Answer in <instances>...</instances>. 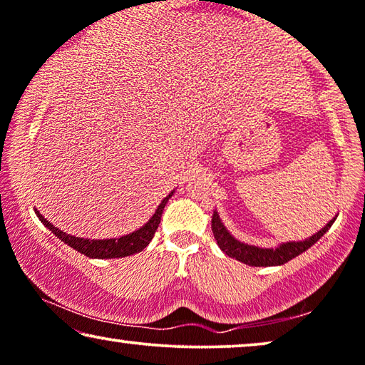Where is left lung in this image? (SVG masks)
Returning a JSON list of instances; mask_svg holds the SVG:
<instances>
[{"instance_id": "1", "label": "left lung", "mask_w": 365, "mask_h": 365, "mask_svg": "<svg viewBox=\"0 0 365 365\" xmlns=\"http://www.w3.org/2000/svg\"><path fill=\"white\" fill-rule=\"evenodd\" d=\"M336 217L324 228L309 236V238L302 241H287V243H281L276 248H259V246L246 245L243 241H238L225 228V225L222 223L217 212H213L212 217V232L220 250L225 255H228L230 258H235L236 261H241V263L248 266H281L287 263L289 259L296 258L297 255L304 253L307 248H311L312 245L317 243V240L321 236H324V233L332 227Z\"/></svg>"}]
</instances>
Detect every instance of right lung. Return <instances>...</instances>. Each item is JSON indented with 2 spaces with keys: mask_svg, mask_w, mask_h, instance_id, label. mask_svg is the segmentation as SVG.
<instances>
[{
  "mask_svg": "<svg viewBox=\"0 0 365 365\" xmlns=\"http://www.w3.org/2000/svg\"><path fill=\"white\" fill-rule=\"evenodd\" d=\"M172 195L173 192L168 193L167 197L162 200V203L157 207L155 213L152 215V218L148 220L143 227H140L129 235L120 236V238H110V240H91V238H79V236L68 235L61 232L59 228H56L54 225H51L36 208H34V213L38 215L41 223H43L48 230H51V233H54L61 241H64V243L71 246V248L79 251L81 255L89 256V258H99V259L124 258V256L138 253V251H142L148 243H150L153 235H155L158 228V223H160L163 208H165L168 198H170Z\"/></svg>",
  "mask_w": 365,
  "mask_h": 365,
  "instance_id": "add662e5",
  "label": "right lung"
}]
</instances>
